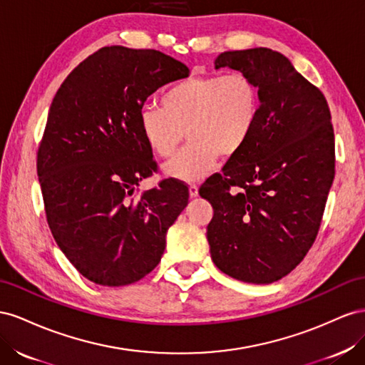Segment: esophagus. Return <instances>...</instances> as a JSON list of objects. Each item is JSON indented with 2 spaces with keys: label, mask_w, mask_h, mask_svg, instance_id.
<instances>
[{
  "label": "esophagus",
  "mask_w": 365,
  "mask_h": 365,
  "mask_svg": "<svg viewBox=\"0 0 365 365\" xmlns=\"http://www.w3.org/2000/svg\"><path fill=\"white\" fill-rule=\"evenodd\" d=\"M199 195V186L197 185H190V197L194 199V197Z\"/></svg>",
  "instance_id": "obj_1"
}]
</instances>
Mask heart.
<instances>
[{"instance_id":"1","label":"heart","mask_w":365,"mask_h":365,"mask_svg":"<svg viewBox=\"0 0 365 365\" xmlns=\"http://www.w3.org/2000/svg\"><path fill=\"white\" fill-rule=\"evenodd\" d=\"M259 93L242 71L195 76L175 82L160 96V108L139 110V130L148 148L168 160L188 136L190 143L165 173L177 180L199 182L218 155L231 158L243 150L257 127Z\"/></svg>"}]
</instances>
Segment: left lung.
Instances as JSON below:
<instances>
[{
    "label": "left lung",
    "mask_w": 365,
    "mask_h": 365,
    "mask_svg": "<svg viewBox=\"0 0 365 365\" xmlns=\"http://www.w3.org/2000/svg\"><path fill=\"white\" fill-rule=\"evenodd\" d=\"M222 67L255 82L259 114L243 150L200 186L214 210L206 237L222 272L269 284L303 262L317 238L335 177L330 110L278 51H225L215 59Z\"/></svg>",
    "instance_id": "1"
}]
</instances>
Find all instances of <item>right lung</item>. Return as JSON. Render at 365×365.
Segmentation results:
<instances>
[{
  "label": "right lung",
  "mask_w": 365,
  "mask_h": 365,
  "mask_svg": "<svg viewBox=\"0 0 365 365\" xmlns=\"http://www.w3.org/2000/svg\"><path fill=\"white\" fill-rule=\"evenodd\" d=\"M188 75L158 50L102 47L51 102L36 160L47 223L68 262L93 283L119 287L148 275L188 205V188L175 179L134 195L155 171L139 110L159 87Z\"/></svg>",
  "instance_id": "obj_1"
}]
</instances>
